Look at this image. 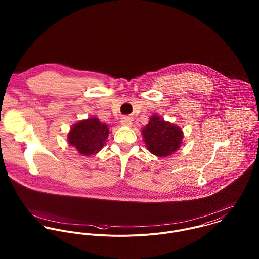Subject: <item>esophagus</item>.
Segmentation results:
<instances>
[{
    "label": "esophagus",
    "mask_w": 259,
    "mask_h": 259,
    "mask_svg": "<svg viewBox=\"0 0 259 259\" xmlns=\"http://www.w3.org/2000/svg\"><path fill=\"white\" fill-rule=\"evenodd\" d=\"M120 123H121V125L122 126H132V124H133V120H132V118L131 117H128V116H124V117H122L121 119H120Z\"/></svg>",
    "instance_id": "34e87169"
}]
</instances>
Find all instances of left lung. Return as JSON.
<instances>
[{
	"label": "left lung",
	"mask_w": 259,
	"mask_h": 259,
	"mask_svg": "<svg viewBox=\"0 0 259 259\" xmlns=\"http://www.w3.org/2000/svg\"><path fill=\"white\" fill-rule=\"evenodd\" d=\"M142 135L147 148L158 157L175 153L181 148L184 139V132L180 126L165 121L155 113L149 117Z\"/></svg>",
	"instance_id": "obj_1"
}]
</instances>
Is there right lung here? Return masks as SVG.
<instances>
[{
    "label": "right lung",
    "mask_w": 259,
    "mask_h": 259,
    "mask_svg": "<svg viewBox=\"0 0 259 259\" xmlns=\"http://www.w3.org/2000/svg\"><path fill=\"white\" fill-rule=\"evenodd\" d=\"M110 135L108 124L93 116L74 123L68 134V142L83 156L97 154L107 144Z\"/></svg>",
    "instance_id": "1"
}]
</instances>
